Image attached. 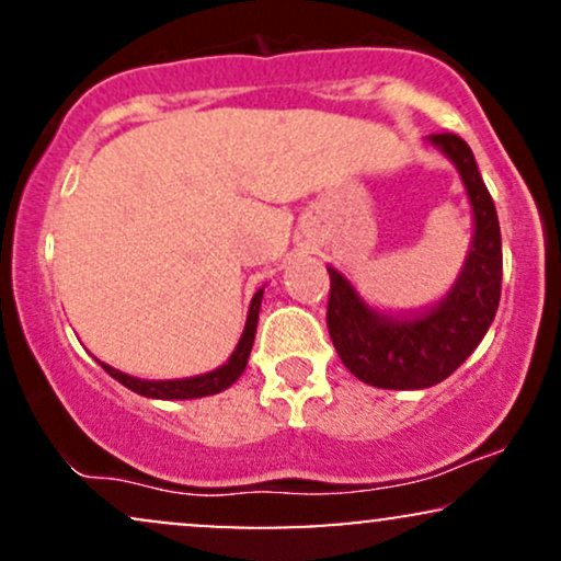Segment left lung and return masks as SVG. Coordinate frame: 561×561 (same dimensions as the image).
I'll return each mask as SVG.
<instances>
[{
	"mask_svg": "<svg viewBox=\"0 0 561 561\" xmlns=\"http://www.w3.org/2000/svg\"><path fill=\"white\" fill-rule=\"evenodd\" d=\"M427 139L456 165L474 216L472 248L446 298L422 313L390 317L375 311L337 268H327V327L334 351L353 377L385 390L433 388L454 375L485 337L501 300L499 216L472 150L456 134Z\"/></svg>",
	"mask_w": 561,
	"mask_h": 561,
	"instance_id": "1",
	"label": "left lung"
}]
</instances>
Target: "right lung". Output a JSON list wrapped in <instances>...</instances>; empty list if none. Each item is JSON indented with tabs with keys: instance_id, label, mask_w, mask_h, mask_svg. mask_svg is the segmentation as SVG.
Listing matches in <instances>:
<instances>
[{
	"instance_id": "right-lung-1",
	"label": "right lung",
	"mask_w": 561,
	"mask_h": 561,
	"mask_svg": "<svg viewBox=\"0 0 561 561\" xmlns=\"http://www.w3.org/2000/svg\"><path fill=\"white\" fill-rule=\"evenodd\" d=\"M261 298H263V289H259V293L253 295V300H250L248 321H244L242 337L240 343H237L234 353H231L227 364L218 366L214 371H205V375L184 377V379H139L100 362L102 369H105L113 379H118L121 385H126L128 390L139 392V396L145 398H160V401H186V398H205V396H214V392L227 390L229 385H234L237 379H240L244 366H248L250 351H253V340H255V327H259Z\"/></svg>"
}]
</instances>
